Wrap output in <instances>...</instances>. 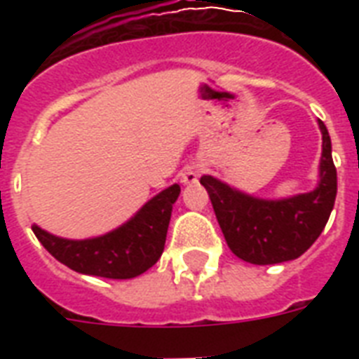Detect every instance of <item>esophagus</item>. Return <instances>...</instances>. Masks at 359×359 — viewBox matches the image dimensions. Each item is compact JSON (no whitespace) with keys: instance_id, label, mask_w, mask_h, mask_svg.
Instances as JSON below:
<instances>
[{"instance_id":"34e87169","label":"esophagus","mask_w":359,"mask_h":359,"mask_svg":"<svg viewBox=\"0 0 359 359\" xmlns=\"http://www.w3.org/2000/svg\"><path fill=\"white\" fill-rule=\"evenodd\" d=\"M199 175H201V168L196 165V163H191V165H186L182 169V173H180V182H184V184H194L199 179Z\"/></svg>"}]
</instances>
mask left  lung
<instances>
[{
	"label": "left lung",
	"mask_w": 359,
	"mask_h": 359,
	"mask_svg": "<svg viewBox=\"0 0 359 359\" xmlns=\"http://www.w3.org/2000/svg\"><path fill=\"white\" fill-rule=\"evenodd\" d=\"M323 132L320 182L309 194L264 201L244 196L210 175H203L214 212L229 250L251 264H278L298 259L320 236L337 196V171L332 160L328 128Z\"/></svg>",
	"instance_id": "left-lung-1"
}]
</instances>
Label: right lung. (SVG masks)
Returning <instances> with one entry per match:
<instances>
[{
    "mask_svg": "<svg viewBox=\"0 0 359 359\" xmlns=\"http://www.w3.org/2000/svg\"><path fill=\"white\" fill-rule=\"evenodd\" d=\"M180 186L152 197L134 218L108 235L89 240H67L31 225L48 253L74 272L109 279H130L147 272L160 259L165 245L173 203Z\"/></svg>",
    "mask_w": 359,
    "mask_h": 359,
    "instance_id": "1",
    "label": "right lung"
}]
</instances>
